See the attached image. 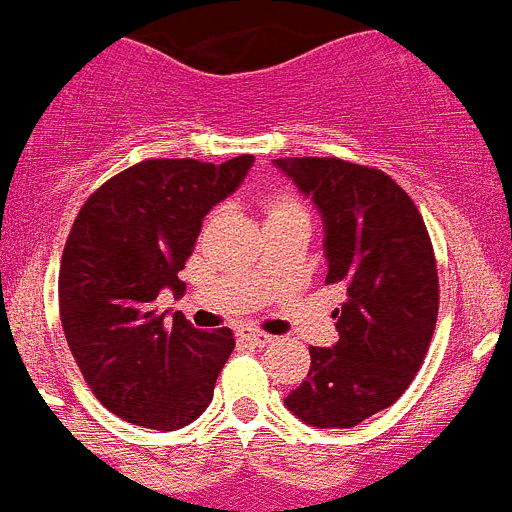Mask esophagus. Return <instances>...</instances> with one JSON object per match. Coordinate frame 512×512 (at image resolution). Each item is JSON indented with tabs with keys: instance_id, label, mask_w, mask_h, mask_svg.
I'll list each match as a JSON object with an SVG mask.
<instances>
[{
	"instance_id": "esophagus-1",
	"label": "esophagus",
	"mask_w": 512,
	"mask_h": 512,
	"mask_svg": "<svg viewBox=\"0 0 512 512\" xmlns=\"http://www.w3.org/2000/svg\"><path fill=\"white\" fill-rule=\"evenodd\" d=\"M239 338H242L244 343H249L252 349H263V346H268V343L273 341V336H268V333H260V330H252V328L242 330V333H239Z\"/></svg>"
}]
</instances>
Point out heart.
Listing matches in <instances>:
<instances>
[{"instance_id": "1", "label": "heart", "mask_w": 512, "mask_h": 512, "mask_svg": "<svg viewBox=\"0 0 512 512\" xmlns=\"http://www.w3.org/2000/svg\"><path fill=\"white\" fill-rule=\"evenodd\" d=\"M294 210H299V208H296V205H291V203H273V205H270L268 216H278V213H294Z\"/></svg>"}]
</instances>
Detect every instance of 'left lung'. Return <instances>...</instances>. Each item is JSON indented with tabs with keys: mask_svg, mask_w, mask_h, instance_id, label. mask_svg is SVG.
<instances>
[{
	"mask_svg": "<svg viewBox=\"0 0 512 512\" xmlns=\"http://www.w3.org/2000/svg\"><path fill=\"white\" fill-rule=\"evenodd\" d=\"M322 221L325 283L346 291L338 341L309 349L286 409L317 429H349L388 409L419 372L437 322V265L411 197L377 169L341 158L273 161Z\"/></svg>",
	"mask_w": 512,
	"mask_h": 512,
	"instance_id": "1",
	"label": "left lung"
}]
</instances>
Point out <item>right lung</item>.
<instances>
[{
  "label": "right lung",
  "instance_id": "add662e5",
  "mask_svg": "<svg viewBox=\"0 0 512 512\" xmlns=\"http://www.w3.org/2000/svg\"><path fill=\"white\" fill-rule=\"evenodd\" d=\"M255 156L226 163L156 158L111 176L77 213L59 270V315L98 401L124 422L182 429L213 401L234 333L166 317L156 299L179 278L213 205L239 190Z\"/></svg>",
  "mask_w": 512,
  "mask_h": 512
}]
</instances>
